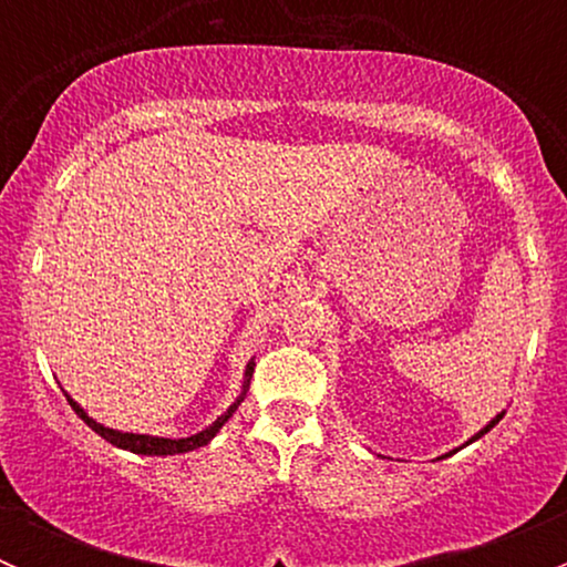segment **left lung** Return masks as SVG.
Here are the masks:
<instances>
[{
    "label": "left lung",
    "instance_id": "1",
    "mask_svg": "<svg viewBox=\"0 0 567 567\" xmlns=\"http://www.w3.org/2000/svg\"><path fill=\"white\" fill-rule=\"evenodd\" d=\"M499 420H502V414H499V416H496V420H491V425H485V427H483V431H480V433H477V436H474V439L485 436V433H488V431H491V427H494V425H496V422H499ZM474 439H472V442H474ZM466 444H468V442H466Z\"/></svg>",
    "mask_w": 567,
    "mask_h": 567
}]
</instances>
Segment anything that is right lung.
I'll return each mask as SVG.
<instances>
[{"instance_id":"add662e5","label":"right lung","mask_w":567,"mask_h":567,"mask_svg":"<svg viewBox=\"0 0 567 567\" xmlns=\"http://www.w3.org/2000/svg\"><path fill=\"white\" fill-rule=\"evenodd\" d=\"M251 373H255V362H249V368H247V381H244L241 398H238L236 403H233L230 409H227L225 414H221L219 420L214 422V425L205 427V431H199V433H194V436H188V439H158V436H140V433H120V431H112V427H104V425H99V422H95V420H90V416L84 414V411L79 409V405L73 403L71 398H68V403L73 405V411H76V414L82 416V420L87 422V425L93 427V431L99 433V436H104L109 444H114V447L131 450V453H136V455H175V453H188V450L203 447V444H208L210 439H214L216 433H219V427L225 425V422L233 416V411H236L238 405H241L244 394H247V386H249Z\"/></svg>"}]
</instances>
